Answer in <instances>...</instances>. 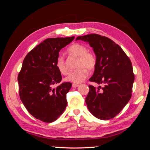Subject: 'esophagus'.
I'll list each match as a JSON object with an SVG mask.
<instances>
[{
	"label": "esophagus",
	"mask_w": 150,
	"mask_h": 150,
	"mask_svg": "<svg viewBox=\"0 0 150 150\" xmlns=\"http://www.w3.org/2000/svg\"><path fill=\"white\" fill-rule=\"evenodd\" d=\"M79 86V84H72V86L73 87V88H76V87H77Z\"/></svg>",
	"instance_id": "34e87169"
}]
</instances>
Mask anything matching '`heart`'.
<instances>
[{"label":"heart","instance_id":"b5f03b06","mask_svg":"<svg viewBox=\"0 0 150 150\" xmlns=\"http://www.w3.org/2000/svg\"><path fill=\"white\" fill-rule=\"evenodd\" d=\"M86 46L75 43L68 48L67 52L71 55L77 57L76 61L75 70L71 72L69 75L66 78V80L74 83H80L85 79L88 76L89 71H92L95 69L97 64V59L96 56L91 52L87 51ZM56 67L61 74L66 75L69 73L64 58L62 56H59L56 59Z\"/></svg>","mask_w":150,"mask_h":150}]
</instances>
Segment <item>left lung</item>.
<instances>
[{
	"label": "left lung",
	"instance_id": "left-lung-1",
	"mask_svg": "<svg viewBox=\"0 0 150 150\" xmlns=\"http://www.w3.org/2000/svg\"><path fill=\"white\" fill-rule=\"evenodd\" d=\"M88 42L97 59L85 102L92 115L101 120L112 119L121 112L132 96L134 81L132 63L123 50L109 38L98 34L79 36L76 40Z\"/></svg>",
	"mask_w": 150,
	"mask_h": 150
}]
</instances>
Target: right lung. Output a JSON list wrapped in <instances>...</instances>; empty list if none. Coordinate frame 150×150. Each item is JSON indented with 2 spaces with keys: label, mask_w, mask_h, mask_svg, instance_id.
<instances>
[{
  "label": "right lung",
  "mask_w": 150,
  "mask_h": 150,
  "mask_svg": "<svg viewBox=\"0 0 150 150\" xmlns=\"http://www.w3.org/2000/svg\"><path fill=\"white\" fill-rule=\"evenodd\" d=\"M74 37L49 38L27 54L18 76L19 94L29 113L37 119L52 122L59 117L67 106L66 94L72 86L62 83L56 67L61 49Z\"/></svg>",
  "instance_id": "1"
}]
</instances>
